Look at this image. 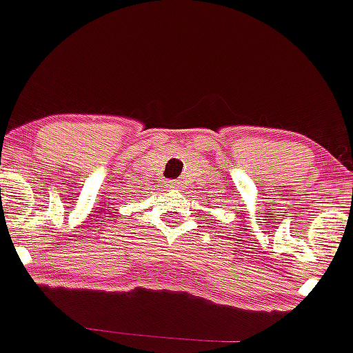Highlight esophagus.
<instances>
[{"label": "esophagus", "mask_w": 353, "mask_h": 353, "mask_svg": "<svg viewBox=\"0 0 353 353\" xmlns=\"http://www.w3.org/2000/svg\"><path fill=\"white\" fill-rule=\"evenodd\" d=\"M167 186H169L170 190H174V191H179V190H183L184 184H183V181H170Z\"/></svg>", "instance_id": "esophagus-1"}]
</instances>
